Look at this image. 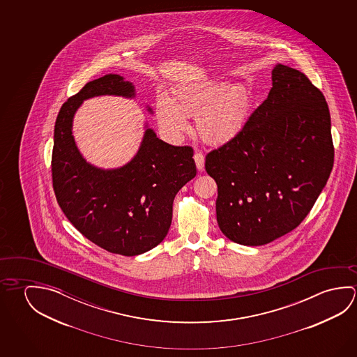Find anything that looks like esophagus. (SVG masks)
Here are the masks:
<instances>
[{"label": "esophagus", "instance_id": "1", "mask_svg": "<svg viewBox=\"0 0 357 357\" xmlns=\"http://www.w3.org/2000/svg\"><path fill=\"white\" fill-rule=\"evenodd\" d=\"M193 158L195 160L198 170L204 169V154L200 152V151H195Z\"/></svg>", "mask_w": 357, "mask_h": 357}]
</instances>
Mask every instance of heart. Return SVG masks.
Listing matches in <instances>:
<instances>
[{
	"label": "heart",
	"instance_id": "1",
	"mask_svg": "<svg viewBox=\"0 0 357 357\" xmlns=\"http://www.w3.org/2000/svg\"><path fill=\"white\" fill-rule=\"evenodd\" d=\"M250 91L243 84L211 81L183 86L169 100L157 103L159 126L173 139L188 132L185 117L195 116L199 137L209 144L231 141L244 128L252 112Z\"/></svg>",
	"mask_w": 357,
	"mask_h": 357
}]
</instances>
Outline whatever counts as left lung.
<instances>
[{
  "label": "left lung",
  "instance_id": "left-lung-1",
  "mask_svg": "<svg viewBox=\"0 0 357 357\" xmlns=\"http://www.w3.org/2000/svg\"><path fill=\"white\" fill-rule=\"evenodd\" d=\"M268 98L231 141L206 154L216 181V220L241 245L268 244L300 225L333 165L325 97L303 72L273 70Z\"/></svg>",
  "mask_w": 357,
  "mask_h": 357
}]
</instances>
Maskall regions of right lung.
<instances>
[{"label": "right lung", "instance_id": "right-lung-1", "mask_svg": "<svg viewBox=\"0 0 357 357\" xmlns=\"http://www.w3.org/2000/svg\"><path fill=\"white\" fill-rule=\"evenodd\" d=\"M105 94L132 98L135 86L119 75H105L62 105L54 126L53 190L81 234L107 252L135 257L167 236L176 193L193 179L197 167L192 146H170L151 128L135 158L121 168L87 163L72 135L73 116L83 100Z\"/></svg>", "mask_w": 357, "mask_h": 357}]
</instances>
